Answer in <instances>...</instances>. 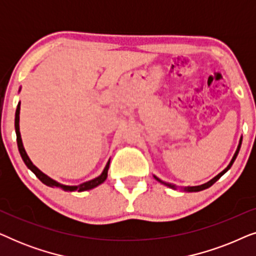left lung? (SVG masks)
<instances>
[{"label": "left lung", "mask_w": 256, "mask_h": 256, "mask_svg": "<svg viewBox=\"0 0 256 256\" xmlns=\"http://www.w3.org/2000/svg\"><path fill=\"white\" fill-rule=\"evenodd\" d=\"M241 142H242V138H240V142H239V146H238V149H236V154H234V156H233V158H232V160H230V163L228 164V166H227V168L224 171H222V172H220L219 174H216V176L214 177V178H212L210 182H208V183H205V184H202V185H197V186H188V188H184V191H188V192H198V191H202V190H205V188H210V186H212L213 184L216 183V180H219L220 177L222 176L226 172L227 170H230V168L232 166V164L234 163V160H236V156H238V154H239V150H240V146H241ZM155 178L158 182H160V183H163V184H166V185H168V186L169 188H177L176 186H174V185H172V184H168V183H164V182H162L160 180H158V178H157L156 176H155Z\"/></svg>", "instance_id": "8db88e82"}]
</instances>
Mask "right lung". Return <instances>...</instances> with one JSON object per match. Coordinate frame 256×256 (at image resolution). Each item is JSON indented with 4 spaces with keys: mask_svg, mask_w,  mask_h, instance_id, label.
<instances>
[{
    "mask_svg": "<svg viewBox=\"0 0 256 256\" xmlns=\"http://www.w3.org/2000/svg\"><path fill=\"white\" fill-rule=\"evenodd\" d=\"M20 104H17V108H16V113H15V130H16V136H17V146H18V150H20V156H22V160H24V163H26V166L29 168V169L32 171V172L36 174V177L40 180L42 183H44L45 185H48V186H51V188H62L64 191H78V192H82V191H86V190H90V188L98 186V185H100L101 183H104V180H106L107 178V172H108V168H110V160H108V163L106 164V168H104L102 174H100L99 177L94 178L92 180H88V182H85V183L82 184H79L76 185V186H70V185H62V184H59L58 182H56L50 178L46 174L42 172V171L38 169L36 166H34L32 162H31L29 156L26 155V149H24L23 146V143H22V138H20Z\"/></svg>",
    "mask_w": 256,
    "mask_h": 256,
    "instance_id": "right-lung-1",
    "label": "right lung"
}]
</instances>
